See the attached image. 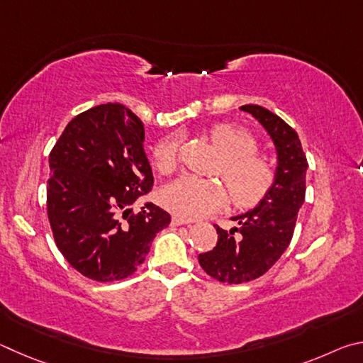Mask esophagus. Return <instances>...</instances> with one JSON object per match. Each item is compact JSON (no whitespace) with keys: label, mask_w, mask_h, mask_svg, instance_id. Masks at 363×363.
Here are the masks:
<instances>
[{"label":"esophagus","mask_w":363,"mask_h":363,"mask_svg":"<svg viewBox=\"0 0 363 363\" xmlns=\"http://www.w3.org/2000/svg\"><path fill=\"white\" fill-rule=\"evenodd\" d=\"M170 225L172 226H180V225H189V221L188 220H183V218H180V217H172V221H170Z\"/></svg>","instance_id":"obj_1"}]
</instances>
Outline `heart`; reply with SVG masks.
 <instances>
[{"label":"heart","mask_w":363,"mask_h":363,"mask_svg":"<svg viewBox=\"0 0 363 363\" xmlns=\"http://www.w3.org/2000/svg\"><path fill=\"white\" fill-rule=\"evenodd\" d=\"M212 143L223 161L220 172L230 186L231 198L240 207H253L269 193L274 182L271 165L253 152L257 140L250 132L236 124H217L208 130ZM180 148V137L170 135L155 146V162L162 174L175 169ZM228 201V189L217 178L183 175L162 189V206L177 217L194 220L207 217Z\"/></svg>","instance_id":"1"}]
</instances>
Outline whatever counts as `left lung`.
Listing matches in <instances>:
<instances>
[{"label": "left lung", "instance_id": "8db88e82", "mask_svg": "<svg viewBox=\"0 0 363 363\" xmlns=\"http://www.w3.org/2000/svg\"><path fill=\"white\" fill-rule=\"evenodd\" d=\"M274 145L277 167L269 193L255 208L234 215L238 226L230 231L217 228L218 242L213 250L201 253L199 264L220 282L244 284L263 276L287 249L306 193L308 161L298 133L266 108L244 105Z\"/></svg>", "mask_w": 363, "mask_h": 363}]
</instances>
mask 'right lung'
Here are the masks:
<instances>
[{
  "label": "right lung",
  "instance_id": "1",
  "mask_svg": "<svg viewBox=\"0 0 363 363\" xmlns=\"http://www.w3.org/2000/svg\"><path fill=\"white\" fill-rule=\"evenodd\" d=\"M142 121L121 104L74 116L49 155L48 217L67 262L92 281H121L148 255L170 215L146 202L152 172Z\"/></svg>",
  "mask_w": 363,
  "mask_h": 363
}]
</instances>
